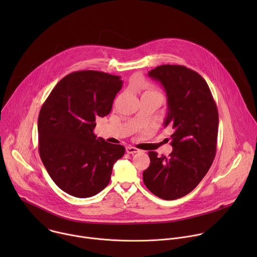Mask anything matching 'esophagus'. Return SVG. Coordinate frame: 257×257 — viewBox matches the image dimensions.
<instances>
[{"mask_svg": "<svg viewBox=\"0 0 257 257\" xmlns=\"http://www.w3.org/2000/svg\"><path fill=\"white\" fill-rule=\"evenodd\" d=\"M126 153L130 154V155H133V154L139 153V150L136 149V148H133V146H131V145H128V146H126Z\"/></svg>", "mask_w": 257, "mask_h": 257, "instance_id": "34e87169", "label": "esophagus"}]
</instances>
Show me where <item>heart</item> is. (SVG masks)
Returning a JSON list of instances; mask_svg holds the SVG:
<instances>
[{
    "instance_id": "obj_1",
    "label": "heart",
    "mask_w": 257,
    "mask_h": 257,
    "mask_svg": "<svg viewBox=\"0 0 257 257\" xmlns=\"http://www.w3.org/2000/svg\"><path fill=\"white\" fill-rule=\"evenodd\" d=\"M142 95H151V96H157V97H159L161 100L163 99V96H162V94H161L159 91L155 90V89H145V90L142 92Z\"/></svg>"
}]
</instances>
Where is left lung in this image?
Listing matches in <instances>:
<instances>
[{
  "label": "left lung",
  "mask_w": 257,
  "mask_h": 257,
  "mask_svg": "<svg viewBox=\"0 0 257 257\" xmlns=\"http://www.w3.org/2000/svg\"><path fill=\"white\" fill-rule=\"evenodd\" d=\"M149 76L166 90L168 116L164 125L173 127L174 133L169 158L149 153L151 164L143 172V182L156 196L174 200L190 193L214 160L217 107L206 81L185 66H158Z\"/></svg>",
  "instance_id": "left-lung-1"
}]
</instances>
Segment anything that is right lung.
Instances as JSON below:
<instances>
[{
	"label": "right lung",
	"instance_id": "obj_1",
	"mask_svg": "<svg viewBox=\"0 0 257 257\" xmlns=\"http://www.w3.org/2000/svg\"><path fill=\"white\" fill-rule=\"evenodd\" d=\"M119 76L83 70L68 74L54 87L39 115V152L56 185L86 198L104 189L114 164L125 154L120 144L93 133L95 118L109 114L122 88Z\"/></svg>",
	"mask_w": 257,
	"mask_h": 257
}]
</instances>
